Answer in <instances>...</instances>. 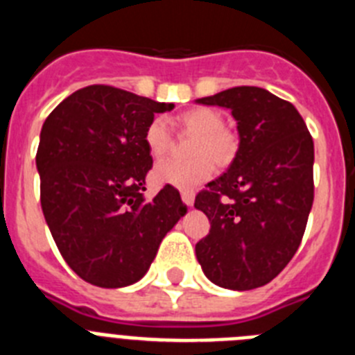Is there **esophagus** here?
Segmentation results:
<instances>
[{
	"instance_id": "obj_1",
	"label": "esophagus",
	"mask_w": 355,
	"mask_h": 355,
	"mask_svg": "<svg viewBox=\"0 0 355 355\" xmlns=\"http://www.w3.org/2000/svg\"><path fill=\"white\" fill-rule=\"evenodd\" d=\"M193 197H196L193 190H181V199L187 206H193Z\"/></svg>"
}]
</instances>
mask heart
Here are the masks:
<instances>
[{
  "mask_svg": "<svg viewBox=\"0 0 355 355\" xmlns=\"http://www.w3.org/2000/svg\"><path fill=\"white\" fill-rule=\"evenodd\" d=\"M175 124L181 131L196 135L190 146V159L168 158L159 162L153 171L155 180L162 184L178 188H193L213 174V164L225 167L233 162L238 150V139L233 131L224 128V117L216 110L199 106L184 110ZM172 135L167 121L162 117L149 122L146 130V146L150 156L162 158L171 149ZM212 159L209 160V158Z\"/></svg>",
  "mask_w": 355,
  "mask_h": 355,
  "instance_id": "1",
  "label": "heart"
}]
</instances>
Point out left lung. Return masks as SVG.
Masks as SVG:
<instances>
[{
	"instance_id": "8db88e82",
	"label": "left lung",
	"mask_w": 355,
	"mask_h": 355,
	"mask_svg": "<svg viewBox=\"0 0 355 355\" xmlns=\"http://www.w3.org/2000/svg\"><path fill=\"white\" fill-rule=\"evenodd\" d=\"M231 110L240 147L227 172L196 196L209 233L196 254L211 283L265 286L290 263L306 231L315 183L311 133L291 103L259 87H233L197 99Z\"/></svg>"
}]
</instances>
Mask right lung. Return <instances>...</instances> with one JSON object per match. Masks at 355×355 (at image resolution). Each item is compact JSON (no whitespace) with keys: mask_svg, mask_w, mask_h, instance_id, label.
Listing matches in <instances>:
<instances>
[{"mask_svg":"<svg viewBox=\"0 0 355 355\" xmlns=\"http://www.w3.org/2000/svg\"><path fill=\"white\" fill-rule=\"evenodd\" d=\"M171 103L110 85L65 97L40 131V205L56 247L83 281L122 288L146 275L163 236L187 213L165 184L146 200V130Z\"/></svg>","mask_w":355,"mask_h":355,"instance_id":"1","label":"right lung"}]
</instances>
